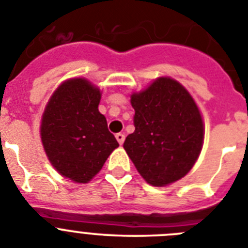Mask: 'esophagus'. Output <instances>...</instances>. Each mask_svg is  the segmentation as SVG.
<instances>
[{
    "mask_svg": "<svg viewBox=\"0 0 248 248\" xmlns=\"http://www.w3.org/2000/svg\"><path fill=\"white\" fill-rule=\"evenodd\" d=\"M116 139H117L118 143H120V145H122L124 141V135L122 134V132H118V134H116Z\"/></svg>",
    "mask_w": 248,
    "mask_h": 248,
    "instance_id": "1",
    "label": "esophagus"
}]
</instances>
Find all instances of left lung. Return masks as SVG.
<instances>
[{
	"mask_svg": "<svg viewBox=\"0 0 248 248\" xmlns=\"http://www.w3.org/2000/svg\"><path fill=\"white\" fill-rule=\"evenodd\" d=\"M131 105L135 131L124 147L137 171L154 186L186 175L204 139L202 116L186 89L174 79L159 78L131 95Z\"/></svg>",
	"mask_w": 248,
	"mask_h": 248,
	"instance_id": "8db88e82",
	"label": "left lung"
}]
</instances>
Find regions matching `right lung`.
Returning <instances> with one entry per match:
<instances>
[{"label":"right lung","mask_w":248,"mask_h":248,"mask_svg":"<svg viewBox=\"0 0 248 248\" xmlns=\"http://www.w3.org/2000/svg\"><path fill=\"white\" fill-rule=\"evenodd\" d=\"M101 92L85 79L66 80L50 98L41 121V141L51 165L77 183L102 169L118 142L98 111Z\"/></svg>","instance_id":"right-lung-1"}]
</instances>
